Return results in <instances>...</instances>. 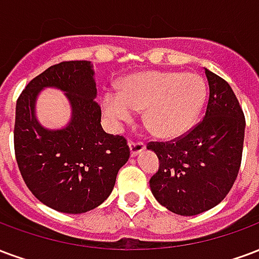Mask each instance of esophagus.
Segmentation results:
<instances>
[{
	"label": "esophagus",
	"mask_w": 259,
	"mask_h": 259,
	"mask_svg": "<svg viewBox=\"0 0 259 259\" xmlns=\"http://www.w3.org/2000/svg\"><path fill=\"white\" fill-rule=\"evenodd\" d=\"M130 148V156L132 158H136L140 152H143L145 149V145L143 143H130L129 144Z\"/></svg>",
	"instance_id": "34e87169"
}]
</instances>
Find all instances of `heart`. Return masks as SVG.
<instances>
[{"label": "heart", "mask_w": 259, "mask_h": 259, "mask_svg": "<svg viewBox=\"0 0 259 259\" xmlns=\"http://www.w3.org/2000/svg\"><path fill=\"white\" fill-rule=\"evenodd\" d=\"M206 95V83L195 72L141 71L119 82V93H104L101 107L116 124L144 110V122L154 135L177 139L195 124Z\"/></svg>", "instance_id": "b5f03b06"}]
</instances>
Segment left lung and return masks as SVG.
<instances>
[{"label": "left lung", "instance_id": "obj_1", "mask_svg": "<svg viewBox=\"0 0 259 259\" xmlns=\"http://www.w3.org/2000/svg\"><path fill=\"white\" fill-rule=\"evenodd\" d=\"M207 110L200 123L173 143H149L159 159L151 192L178 215H196L222 202L239 173L246 120L227 81L204 68Z\"/></svg>", "mask_w": 259, "mask_h": 259}]
</instances>
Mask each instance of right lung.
Here are the masks:
<instances>
[{"mask_svg":"<svg viewBox=\"0 0 259 259\" xmlns=\"http://www.w3.org/2000/svg\"><path fill=\"white\" fill-rule=\"evenodd\" d=\"M63 91L71 118L60 130L45 128L36 118V99L44 89ZM91 61H63L35 76L16 103L15 154L32 195L48 207L82 214L100 206L114 189L119 168L129 160L122 136L101 127Z\"/></svg>","mask_w":259,"mask_h":259,"instance_id":"right-lung-1","label":"right lung"}]
</instances>
